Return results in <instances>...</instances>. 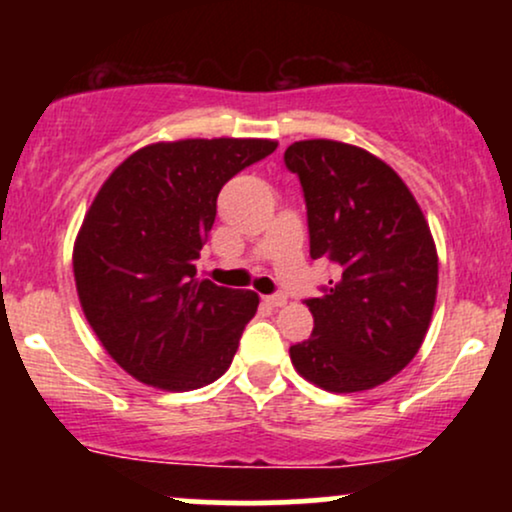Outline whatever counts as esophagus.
<instances>
[{
    "mask_svg": "<svg viewBox=\"0 0 512 512\" xmlns=\"http://www.w3.org/2000/svg\"><path fill=\"white\" fill-rule=\"evenodd\" d=\"M264 303H267L269 308H284V305L289 303V298H286L284 293H274V296H264Z\"/></svg>",
    "mask_w": 512,
    "mask_h": 512,
    "instance_id": "obj_1",
    "label": "esophagus"
}]
</instances>
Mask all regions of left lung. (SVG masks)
Instances as JSON below:
<instances>
[{"mask_svg":"<svg viewBox=\"0 0 512 512\" xmlns=\"http://www.w3.org/2000/svg\"><path fill=\"white\" fill-rule=\"evenodd\" d=\"M284 163L303 187L310 257L339 272L305 301L315 327L291 346V363L330 392L383 385L428 332L438 289L431 228L395 170L358 146L308 139Z\"/></svg>","mask_w":512,"mask_h":512,"instance_id":"8db88e82","label":"left lung"}]
</instances>
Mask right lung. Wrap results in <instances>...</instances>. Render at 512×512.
Segmentation results:
<instances>
[{"label":"right lung","mask_w":512,"mask_h":512,"mask_svg":"<svg viewBox=\"0 0 512 512\" xmlns=\"http://www.w3.org/2000/svg\"><path fill=\"white\" fill-rule=\"evenodd\" d=\"M276 149L269 139H182L139 149L103 182L74 243L88 325L132 378L185 392L231 366L260 296L197 279L216 197Z\"/></svg>","instance_id":"right-lung-1"}]
</instances>
